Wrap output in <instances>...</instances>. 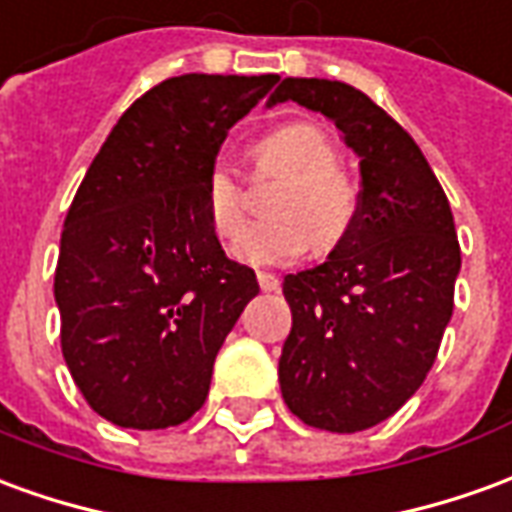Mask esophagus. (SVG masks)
Listing matches in <instances>:
<instances>
[{"label": "esophagus", "mask_w": 512, "mask_h": 512, "mask_svg": "<svg viewBox=\"0 0 512 512\" xmlns=\"http://www.w3.org/2000/svg\"><path fill=\"white\" fill-rule=\"evenodd\" d=\"M257 282H260V288H263L266 293L280 288V280H277L274 274H268V271H257Z\"/></svg>", "instance_id": "34e87169"}]
</instances>
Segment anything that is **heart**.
Instances as JSON below:
<instances>
[{"label":"heart","instance_id":"heart-1","mask_svg":"<svg viewBox=\"0 0 512 512\" xmlns=\"http://www.w3.org/2000/svg\"><path fill=\"white\" fill-rule=\"evenodd\" d=\"M260 166L282 174V185L271 199L274 221L257 224L235 246V257L252 266H285L302 257L316 241L332 249L355 221V191L338 166V152L327 132L316 124H285L263 135L255 146ZM210 227L232 241L246 227L238 182L224 163L207 169L202 191Z\"/></svg>","mask_w":512,"mask_h":512}]
</instances>
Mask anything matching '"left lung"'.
<instances>
[{
	"label": "left lung",
	"mask_w": 512,
	"mask_h": 512,
	"mask_svg": "<svg viewBox=\"0 0 512 512\" xmlns=\"http://www.w3.org/2000/svg\"><path fill=\"white\" fill-rule=\"evenodd\" d=\"M280 102L330 119L360 160L363 185L355 221L327 260L282 280L293 316L282 399L307 427L368 430L421 388L452 318V207L416 141L363 91L285 77L266 107Z\"/></svg>",
	"instance_id": "1"
}]
</instances>
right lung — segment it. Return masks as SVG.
I'll list each match as a JSON object with an SVG mask.
<instances>
[{"instance_id":"right-lung-1","label":"right lung","mask_w":512,"mask_h":512,"mask_svg":"<svg viewBox=\"0 0 512 512\" xmlns=\"http://www.w3.org/2000/svg\"><path fill=\"white\" fill-rule=\"evenodd\" d=\"M277 74H182L135 99L85 171L60 235L55 302L71 377L116 427L166 430L205 405L255 271L205 213L227 130Z\"/></svg>"}]
</instances>
